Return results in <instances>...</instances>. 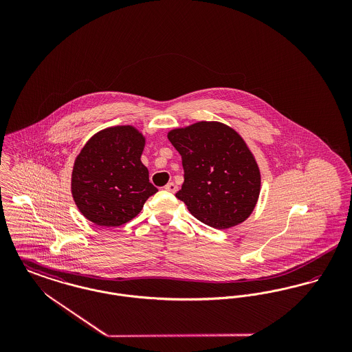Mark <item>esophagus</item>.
Here are the masks:
<instances>
[{
	"label": "esophagus",
	"instance_id": "1",
	"mask_svg": "<svg viewBox=\"0 0 352 352\" xmlns=\"http://www.w3.org/2000/svg\"><path fill=\"white\" fill-rule=\"evenodd\" d=\"M165 190L168 191V192H173V194H174V192H177V191H178V186L174 184V182H170V184L165 186Z\"/></svg>",
	"mask_w": 352,
	"mask_h": 352
}]
</instances>
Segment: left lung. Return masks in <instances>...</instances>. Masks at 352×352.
Wrapping results in <instances>:
<instances>
[{"label":"left lung","mask_w":352,"mask_h":352,"mask_svg":"<svg viewBox=\"0 0 352 352\" xmlns=\"http://www.w3.org/2000/svg\"><path fill=\"white\" fill-rule=\"evenodd\" d=\"M168 137L182 155L184 182L175 197L195 218L226 230L251 215L260 194V171L234 129L201 121Z\"/></svg>","instance_id":"8db88e82"}]
</instances>
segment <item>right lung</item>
I'll return each instance as SVG.
<instances>
[{
  "label": "right lung",
  "mask_w": 352,
  "mask_h": 352,
  "mask_svg": "<svg viewBox=\"0 0 352 352\" xmlns=\"http://www.w3.org/2000/svg\"><path fill=\"white\" fill-rule=\"evenodd\" d=\"M145 140L133 126H113L95 134L78 155L72 195L85 218L118 227L140 214L158 190L141 162Z\"/></svg>",
  "instance_id": "1"
}]
</instances>
